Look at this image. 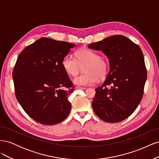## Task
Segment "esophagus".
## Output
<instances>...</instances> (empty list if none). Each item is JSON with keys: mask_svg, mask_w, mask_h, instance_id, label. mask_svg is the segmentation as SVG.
<instances>
[{"mask_svg": "<svg viewBox=\"0 0 159 159\" xmlns=\"http://www.w3.org/2000/svg\"><path fill=\"white\" fill-rule=\"evenodd\" d=\"M76 88L78 89H83V90L85 89V88H81V87H77Z\"/></svg>", "mask_w": 159, "mask_h": 159, "instance_id": "1", "label": "esophagus"}]
</instances>
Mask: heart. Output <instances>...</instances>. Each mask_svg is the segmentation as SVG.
<instances>
[{
    "instance_id": "1",
    "label": "heart",
    "mask_w": 159,
    "mask_h": 159,
    "mask_svg": "<svg viewBox=\"0 0 159 159\" xmlns=\"http://www.w3.org/2000/svg\"><path fill=\"white\" fill-rule=\"evenodd\" d=\"M75 58L70 55L64 56L61 61V66L67 74L75 76L81 68H84L85 74L76 77L73 80L74 84L81 87L88 86L97 81L98 78L103 79L107 76L109 66L103 57L99 56L95 52L83 48L77 51Z\"/></svg>"
}]
</instances>
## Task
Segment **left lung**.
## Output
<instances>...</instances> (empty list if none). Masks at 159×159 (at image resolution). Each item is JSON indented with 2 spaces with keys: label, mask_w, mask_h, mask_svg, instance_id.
<instances>
[{
  "label": "left lung",
  "mask_w": 159,
  "mask_h": 159,
  "mask_svg": "<svg viewBox=\"0 0 159 159\" xmlns=\"http://www.w3.org/2000/svg\"><path fill=\"white\" fill-rule=\"evenodd\" d=\"M88 47L102 51L109 61L106 79L95 89L94 112L105 122L121 121L134 111L143 95L147 74L141 49L122 35L106 38Z\"/></svg>",
  "instance_id": "obj_1"
}]
</instances>
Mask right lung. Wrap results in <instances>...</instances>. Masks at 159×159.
I'll use <instances>...</instances> for the list:
<instances>
[{
  "instance_id": "obj_1",
  "label": "right lung",
  "mask_w": 159,
  "mask_h": 159,
  "mask_svg": "<svg viewBox=\"0 0 159 159\" xmlns=\"http://www.w3.org/2000/svg\"><path fill=\"white\" fill-rule=\"evenodd\" d=\"M75 44L41 38L19 55L12 78L15 95L25 111L36 121L54 125L68 116V96L74 85L61 66Z\"/></svg>"
}]
</instances>
